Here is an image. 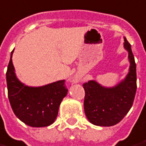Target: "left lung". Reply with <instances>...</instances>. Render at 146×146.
<instances>
[{
	"mask_svg": "<svg viewBox=\"0 0 146 146\" xmlns=\"http://www.w3.org/2000/svg\"><path fill=\"white\" fill-rule=\"evenodd\" d=\"M123 47L128 52L129 72L125 78L112 87H105L96 80L84 84V113L93 125L111 126L119 123L130 111L137 90L136 64L131 46L124 37Z\"/></svg>",
	"mask_w": 146,
	"mask_h": 146,
	"instance_id": "8db88e82",
	"label": "left lung"
}]
</instances>
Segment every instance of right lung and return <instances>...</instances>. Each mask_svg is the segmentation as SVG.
Masks as SVG:
<instances>
[{"mask_svg": "<svg viewBox=\"0 0 146 146\" xmlns=\"http://www.w3.org/2000/svg\"><path fill=\"white\" fill-rule=\"evenodd\" d=\"M6 73L8 96L16 116L26 125L44 127L51 125L58 114L59 106L68 89L65 80L32 87L22 83L16 76L13 63V54Z\"/></svg>", "mask_w": 146, "mask_h": 146, "instance_id": "obj_1", "label": "right lung"}]
</instances>
